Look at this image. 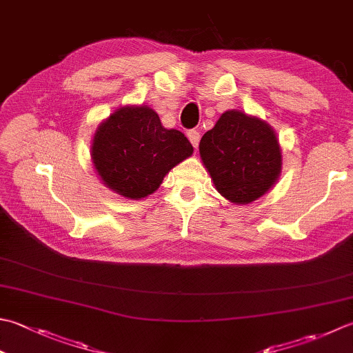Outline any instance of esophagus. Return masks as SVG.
<instances>
[{"label":"esophagus","instance_id":"esophagus-1","mask_svg":"<svg viewBox=\"0 0 353 353\" xmlns=\"http://www.w3.org/2000/svg\"><path fill=\"white\" fill-rule=\"evenodd\" d=\"M186 136H188V139H190V142H191L192 147L197 148L199 141H200V134H199V131H196V130H190L188 133H186Z\"/></svg>","mask_w":353,"mask_h":353}]
</instances>
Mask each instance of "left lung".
<instances>
[{"label":"left lung","instance_id":"1","mask_svg":"<svg viewBox=\"0 0 353 353\" xmlns=\"http://www.w3.org/2000/svg\"><path fill=\"white\" fill-rule=\"evenodd\" d=\"M200 159L216 190L236 205L263 197L281 174L277 133L257 116L226 110L199 145Z\"/></svg>","mask_w":353,"mask_h":353}]
</instances>
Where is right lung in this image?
I'll list each match as a JSON object with an SVG mask.
<instances>
[{
  "label": "right lung",
  "instance_id": "add662e5",
  "mask_svg": "<svg viewBox=\"0 0 353 353\" xmlns=\"http://www.w3.org/2000/svg\"><path fill=\"white\" fill-rule=\"evenodd\" d=\"M194 148L185 134L165 128L148 105H123L96 128L90 156L107 188L125 199H145Z\"/></svg>",
  "mask_w": 353,
  "mask_h": 353
}]
</instances>
